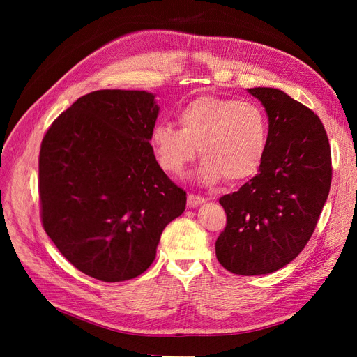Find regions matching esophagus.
<instances>
[{
  "instance_id": "1",
  "label": "esophagus",
  "mask_w": 357,
  "mask_h": 357,
  "mask_svg": "<svg viewBox=\"0 0 357 357\" xmlns=\"http://www.w3.org/2000/svg\"><path fill=\"white\" fill-rule=\"evenodd\" d=\"M204 202H205V199L202 197H198V195H189L188 197V207L189 208H195V207H198V205H201Z\"/></svg>"
}]
</instances>
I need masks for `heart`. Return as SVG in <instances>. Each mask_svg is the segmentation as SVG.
<instances>
[{
    "mask_svg": "<svg viewBox=\"0 0 357 357\" xmlns=\"http://www.w3.org/2000/svg\"><path fill=\"white\" fill-rule=\"evenodd\" d=\"M180 129L158 123L150 137L158 164L178 176L202 158L195 178L213 186L226 177L231 183L255 176L268 146V116L255 101L202 95L177 114Z\"/></svg>",
    "mask_w": 357,
    "mask_h": 357,
    "instance_id": "1",
    "label": "heart"
}]
</instances>
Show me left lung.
Masks as SVG:
<instances>
[{"instance_id": "left-lung-1", "label": "left lung", "mask_w": 357, "mask_h": 357, "mask_svg": "<svg viewBox=\"0 0 357 357\" xmlns=\"http://www.w3.org/2000/svg\"><path fill=\"white\" fill-rule=\"evenodd\" d=\"M247 92L265 107L268 146L257 174L219 199L228 223L215 256L234 274L261 275L294 261L314 232L331 189V147L304 104L274 88Z\"/></svg>"}]
</instances>
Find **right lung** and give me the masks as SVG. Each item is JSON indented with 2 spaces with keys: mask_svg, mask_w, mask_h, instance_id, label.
Returning <instances> with one entry per match:
<instances>
[{
  "mask_svg": "<svg viewBox=\"0 0 357 357\" xmlns=\"http://www.w3.org/2000/svg\"><path fill=\"white\" fill-rule=\"evenodd\" d=\"M155 95L105 89L82 96L43 138L41 220L79 271L107 283L152 265L160 234L186 208L150 146Z\"/></svg>",
  "mask_w": 357,
  "mask_h": 357,
  "instance_id": "obj_1",
  "label": "right lung"
}]
</instances>
